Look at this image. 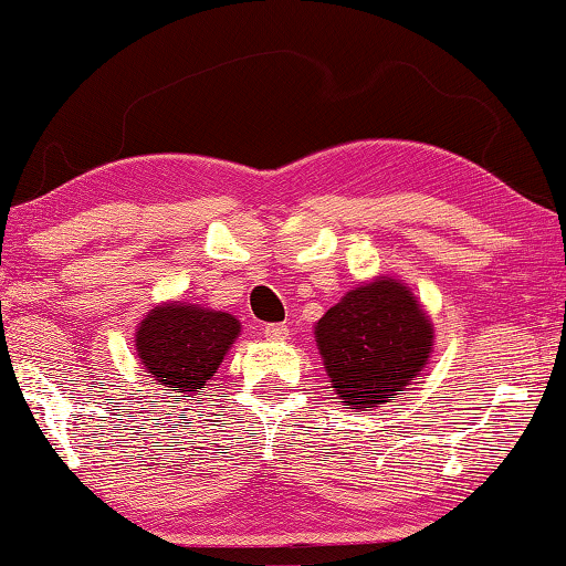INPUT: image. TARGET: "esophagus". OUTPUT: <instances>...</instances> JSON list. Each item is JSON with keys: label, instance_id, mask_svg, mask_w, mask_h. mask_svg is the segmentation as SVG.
I'll list each match as a JSON object with an SVG mask.
<instances>
[{"label": "esophagus", "instance_id": "esophagus-1", "mask_svg": "<svg viewBox=\"0 0 566 566\" xmlns=\"http://www.w3.org/2000/svg\"><path fill=\"white\" fill-rule=\"evenodd\" d=\"M264 337L272 342H282L290 337V329H286V324H264Z\"/></svg>", "mask_w": 566, "mask_h": 566}]
</instances>
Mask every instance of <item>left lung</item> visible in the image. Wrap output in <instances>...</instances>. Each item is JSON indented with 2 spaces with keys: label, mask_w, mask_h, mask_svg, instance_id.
<instances>
[{
  "label": "left lung",
  "mask_w": 566,
  "mask_h": 566,
  "mask_svg": "<svg viewBox=\"0 0 566 566\" xmlns=\"http://www.w3.org/2000/svg\"><path fill=\"white\" fill-rule=\"evenodd\" d=\"M432 324L389 276L352 290L317 322V347L337 395L369 411L405 391L432 352Z\"/></svg>",
  "instance_id": "8db88e82"
}]
</instances>
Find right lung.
I'll list each match as a JSON object with an SVG mask.
<instances>
[{"label": "right lung", "instance_id": "1", "mask_svg": "<svg viewBox=\"0 0 566 566\" xmlns=\"http://www.w3.org/2000/svg\"><path fill=\"white\" fill-rule=\"evenodd\" d=\"M239 322L195 304L155 306L137 332V352L167 395H197L232 347Z\"/></svg>", "mask_w": 566, "mask_h": 566}]
</instances>
